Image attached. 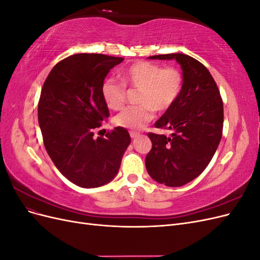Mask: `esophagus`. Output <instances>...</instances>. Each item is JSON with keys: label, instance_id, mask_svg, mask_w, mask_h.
Segmentation results:
<instances>
[{"label": "esophagus", "instance_id": "esophagus-1", "mask_svg": "<svg viewBox=\"0 0 260 260\" xmlns=\"http://www.w3.org/2000/svg\"><path fill=\"white\" fill-rule=\"evenodd\" d=\"M140 136V133L139 132H136V131H130V137H131V139H136V138H138Z\"/></svg>", "mask_w": 260, "mask_h": 260}]
</instances>
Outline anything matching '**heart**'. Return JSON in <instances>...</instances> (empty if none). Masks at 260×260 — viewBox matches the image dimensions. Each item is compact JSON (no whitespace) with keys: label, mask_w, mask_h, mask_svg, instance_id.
Instances as JSON below:
<instances>
[{"label":"heart","mask_w":260,"mask_h":260,"mask_svg":"<svg viewBox=\"0 0 260 260\" xmlns=\"http://www.w3.org/2000/svg\"><path fill=\"white\" fill-rule=\"evenodd\" d=\"M120 77L124 84L139 90L140 105L124 108L114 118L117 127L140 129L153 118V109L166 112L179 98L183 86V76L178 69L149 61H138L123 69ZM101 94L106 106L112 111L120 109L125 100L124 85L113 78L102 82Z\"/></svg>","instance_id":"b5f03b06"}]
</instances>
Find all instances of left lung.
<instances>
[{
	"mask_svg": "<svg viewBox=\"0 0 260 260\" xmlns=\"http://www.w3.org/2000/svg\"><path fill=\"white\" fill-rule=\"evenodd\" d=\"M149 59H175L182 69L183 86L179 98L155 127L168 129L170 137L148 133L152 149L145 166L156 182L182 186L205 170L215 155L223 127V104L208 69L181 53L154 55Z\"/></svg>",
	"mask_w": 260,
	"mask_h": 260,
	"instance_id": "8db88e82",
	"label": "left lung"
}]
</instances>
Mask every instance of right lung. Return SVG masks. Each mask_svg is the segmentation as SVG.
<instances>
[{"instance_id":"obj_1","label":"right lung","mask_w":260,"mask_h":260,"mask_svg":"<svg viewBox=\"0 0 260 260\" xmlns=\"http://www.w3.org/2000/svg\"><path fill=\"white\" fill-rule=\"evenodd\" d=\"M122 57L80 53L57 62L43 84L38 120L46 152L60 174L74 184L91 188L116 177L131 142L116 127L106 139L94 138L109 111L101 85Z\"/></svg>"}]
</instances>
